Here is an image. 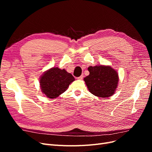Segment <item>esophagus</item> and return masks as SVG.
<instances>
[{
    "instance_id": "obj_1",
    "label": "esophagus",
    "mask_w": 152,
    "mask_h": 152,
    "mask_svg": "<svg viewBox=\"0 0 152 152\" xmlns=\"http://www.w3.org/2000/svg\"><path fill=\"white\" fill-rule=\"evenodd\" d=\"M83 77H84V75H80V77H77V79H79V80H82V79H83Z\"/></svg>"
}]
</instances>
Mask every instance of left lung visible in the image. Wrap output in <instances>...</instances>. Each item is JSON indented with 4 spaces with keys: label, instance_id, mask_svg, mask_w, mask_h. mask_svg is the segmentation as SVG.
Segmentation results:
<instances>
[{
    "label": "left lung",
    "instance_id": "obj_1",
    "mask_svg": "<svg viewBox=\"0 0 152 152\" xmlns=\"http://www.w3.org/2000/svg\"><path fill=\"white\" fill-rule=\"evenodd\" d=\"M89 75L84 80L91 93L107 98L115 91L118 82V73L110 66H95L88 68Z\"/></svg>",
    "mask_w": 152,
    "mask_h": 152
}]
</instances>
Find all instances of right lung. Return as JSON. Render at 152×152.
Masks as SVG:
<instances>
[{
	"label": "right lung",
	"instance_id": "obj_1",
	"mask_svg": "<svg viewBox=\"0 0 152 152\" xmlns=\"http://www.w3.org/2000/svg\"><path fill=\"white\" fill-rule=\"evenodd\" d=\"M74 80L75 78L65 69L52 68L41 76L40 89L48 98H56L63 93Z\"/></svg>",
	"mask_w": 152,
	"mask_h": 152
}]
</instances>
